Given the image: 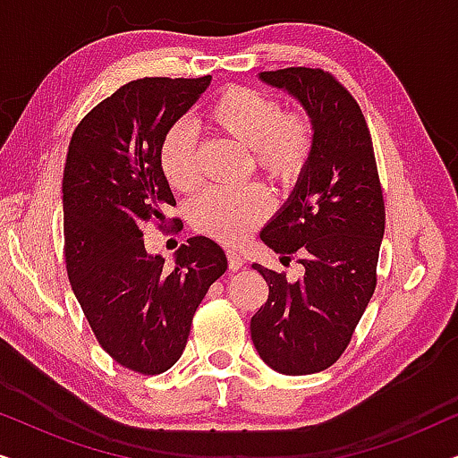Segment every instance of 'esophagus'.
Instances as JSON below:
<instances>
[{"label":"esophagus","instance_id":"esophagus-1","mask_svg":"<svg viewBox=\"0 0 458 458\" xmlns=\"http://www.w3.org/2000/svg\"><path fill=\"white\" fill-rule=\"evenodd\" d=\"M227 262H229L231 271H240V268L243 267L242 254H237L235 250H227Z\"/></svg>","mask_w":458,"mask_h":458}]
</instances>
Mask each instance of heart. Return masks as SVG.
<instances>
[{"instance_id":"1","label":"heart","mask_w":458,"mask_h":458,"mask_svg":"<svg viewBox=\"0 0 458 458\" xmlns=\"http://www.w3.org/2000/svg\"><path fill=\"white\" fill-rule=\"evenodd\" d=\"M212 127L223 135L252 148V162L260 173L281 185L300 177L312 148L310 123L296 112H281L267 93L248 87H227L206 112ZM158 160L166 183L174 191L190 193L199 185L196 135L183 123L165 131ZM271 196L262 185L223 187L199 196L190 208L198 233L221 243H240L265 221Z\"/></svg>"}]
</instances>
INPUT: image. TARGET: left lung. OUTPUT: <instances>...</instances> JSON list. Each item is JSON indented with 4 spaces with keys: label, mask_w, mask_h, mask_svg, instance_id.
I'll return each instance as SVG.
<instances>
[{
    "label": "left lung",
    "mask_w": 458,
    "mask_h": 458,
    "mask_svg": "<svg viewBox=\"0 0 458 458\" xmlns=\"http://www.w3.org/2000/svg\"><path fill=\"white\" fill-rule=\"evenodd\" d=\"M259 81L302 106L312 127L306 166L260 240L304 275L287 281L254 262L268 285L265 306L250 321L254 348L273 371L318 373L346 350L375 292L386 229L377 165L356 99L318 68L260 72Z\"/></svg>",
    "instance_id": "obj_1"
}]
</instances>
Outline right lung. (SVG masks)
Here are the masks:
<instances>
[{
    "mask_svg": "<svg viewBox=\"0 0 458 458\" xmlns=\"http://www.w3.org/2000/svg\"><path fill=\"white\" fill-rule=\"evenodd\" d=\"M212 77L131 81L99 102L68 146L62 208L72 292L99 346L143 375L171 369L183 354L191 318L208 287L227 271L210 237H190L168 271L148 254L143 225L166 221L174 206L158 148Z\"/></svg>",
    "mask_w": 458,
    "mask_h": 458,
    "instance_id": "right-lung-1",
    "label": "right lung"
}]
</instances>
